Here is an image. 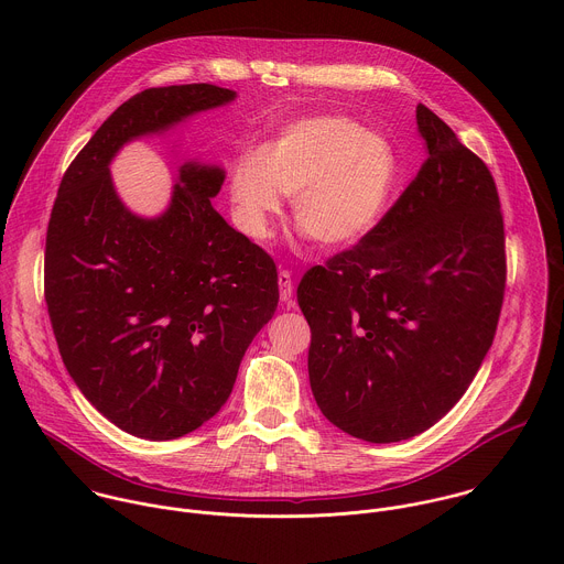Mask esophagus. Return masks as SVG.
I'll return each instance as SVG.
<instances>
[{"mask_svg": "<svg viewBox=\"0 0 564 564\" xmlns=\"http://www.w3.org/2000/svg\"><path fill=\"white\" fill-rule=\"evenodd\" d=\"M294 292V283H292V274L288 270L279 272V296L281 301H290Z\"/></svg>", "mask_w": 564, "mask_h": 564, "instance_id": "34e87169", "label": "esophagus"}]
</instances>
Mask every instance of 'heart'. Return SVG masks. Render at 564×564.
Returning a JSON list of instances; mask_svg holds the SVG:
<instances>
[{"label":"heart","mask_w":564,"mask_h":564,"mask_svg":"<svg viewBox=\"0 0 564 564\" xmlns=\"http://www.w3.org/2000/svg\"><path fill=\"white\" fill-rule=\"evenodd\" d=\"M394 181L386 138L346 116L290 122L240 160L229 176L234 216L248 236L265 238L294 196V223L324 248L357 243L379 220Z\"/></svg>","instance_id":"obj_1"}]
</instances>
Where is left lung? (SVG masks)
Returning a JSON list of instances; mask_svg holds the SVG:
<instances>
[{"mask_svg": "<svg viewBox=\"0 0 564 564\" xmlns=\"http://www.w3.org/2000/svg\"><path fill=\"white\" fill-rule=\"evenodd\" d=\"M417 129L429 149L417 178L296 290L316 404L372 444L415 437L457 404L505 299V223L489 167L424 105Z\"/></svg>", "mask_w": 564, "mask_h": 564, "instance_id": "obj_1", "label": "left lung"}]
</instances>
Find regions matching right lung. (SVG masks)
I'll use <instances>...</instances> for the list:
<instances>
[{
    "label": "right lung",
    "instance_id": "1",
    "mask_svg": "<svg viewBox=\"0 0 564 564\" xmlns=\"http://www.w3.org/2000/svg\"><path fill=\"white\" fill-rule=\"evenodd\" d=\"M234 98L214 85L135 94L75 155L51 212L44 299L62 361L109 422L142 440L183 437L220 411L276 310L279 276L212 207L218 165L183 163L155 218L124 207L109 165L127 142Z\"/></svg>",
    "mask_w": 564,
    "mask_h": 564
}]
</instances>
